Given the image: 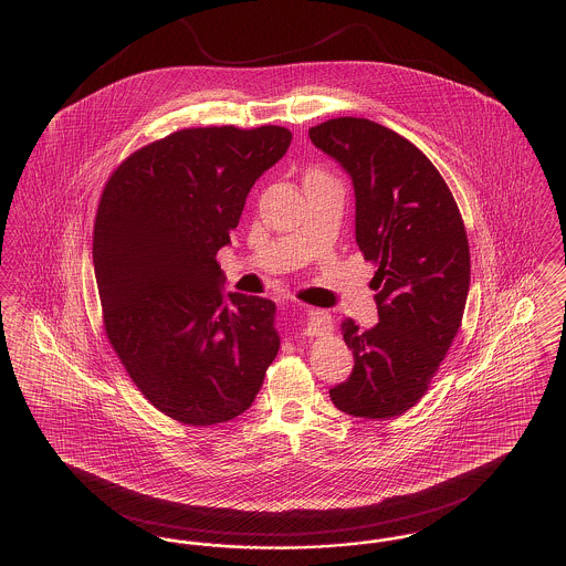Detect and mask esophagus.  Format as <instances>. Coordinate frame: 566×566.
Masks as SVG:
<instances>
[{"instance_id": "1", "label": "esophagus", "mask_w": 566, "mask_h": 566, "mask_svg": "<svg viewBox=\"0 0 566 566\" xmlns=\"http://www.w3.org/2000/svg\"><path fill=\"white\" fill-rule=\"evenodd\" d=\"M333 333V316L328 312H321V310H312L305 316V335L310 337H321V335H328Z\"/></svg>"}]
</instances>
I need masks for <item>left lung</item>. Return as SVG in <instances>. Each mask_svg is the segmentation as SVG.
<instances>
[{"mask_svg":"<svg viewBox=\"0 0 566 566\" xmlns=\"http://www.w3.org/2000/svg\"><path fill=\"white\" fill-rule=\"evenodd\" d=\"M310 137L350 174L356 243L377 265L379 323H342L354 369L331 388V401L356 418L388 420L424 397L457 337L471 280L464 222L437 167L403 135L339 116Z\"/></svg>","mask_w":566,"mask_h":566,"instance_id":"1","label":"left lung"}]
</instances>
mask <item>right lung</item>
<instances>
[{
    "label": "right lung",
    "instance_id": "1",
    "mask_svg": "<svg viewBox=\"0 0 566 566\" xmlns=\"http://www.w3.org/2000/svg\"><path fill=\"white\" fill-rule=\"evenodd\" d=\"M286 127H189L142 146L104 187L93 265L108 342L165 416L210 427L243 413L280 350L275 305L220 293L216 254Z\"/></svg>",
    "mask_w": 566,
    "mask_h": 566
}]
</instances>
